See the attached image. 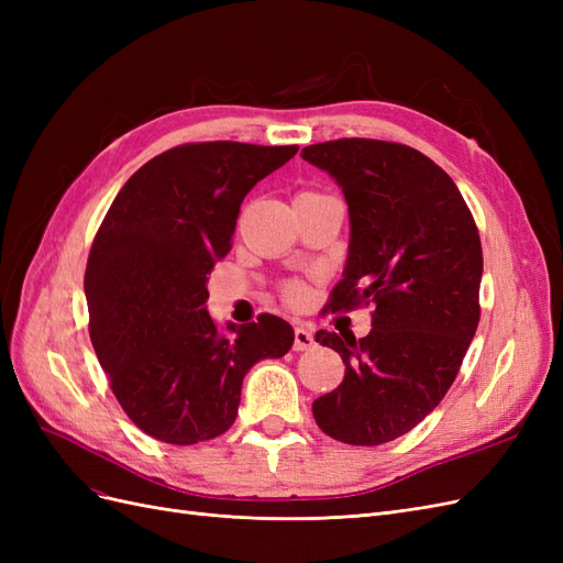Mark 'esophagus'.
Masks as SVG:
<instances>
[{
    "label": "esophagus",
    "mask_w": 563,
    "mask_h": 563,
    "mask_svg": "<svg viewBox=\"0 0 563 563\" xmlns=\"http://www.w3.org/2000/svg\"><path fill=\"white\" fill-rule=\"evenodd\" d=\"M294 338H296L294 340L296 352H305V350H310L314 345V333H312L310 327H305V323H298L296 331H294Z\"/></svg>",
    "instance_id": "esophagus-1"
}]
</instances>
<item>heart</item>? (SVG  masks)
<instances>
[{"label": "heart", "mask_w": 563, "mask_h": 563, "mask_svg": "<svg viewBox=\"0 0 563 563\" xmlns=\"http://www.w3.org/2000/svg\"><path fill=\"white\" fill-rule=\"evenodd\" d=\"M286 294H288V298H300V294H302V288L298 286V284H291L286 288Z\"/></svg>", "instance_id": "obj_1"}]
</instances>
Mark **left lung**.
I'll use <instances>...</instances> for the list:
<instances>
[{
    "mask_svg": "<svg viewBox=\"0 0 563 563\" xmlns=\"http://www.w3.org/2000/svg\"><path fill=\"white\" fill-rule=\"evenodd\" d=\"M300 157L338 183L350 211L333 310L376 305L366 338L317 331L345 378L312 413L343 444L378 446L430 416L457 376L479 323V232L449 174L413 147L340 139Z\"/></svg>",
    "mask_w": 563,
    "mask_h": 563,
    "instance_id": "8db88e82",
    "label": "left lung"
}]
</instances>
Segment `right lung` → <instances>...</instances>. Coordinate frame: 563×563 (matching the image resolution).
Instances as JSON below:
<instances>
[{
	"mask_svg": "<svg viewBox=\"0 0 563 563\" xmlns=\"http://www.w3.org/2000/svg\"><path fill=\"white\" fill-rule=\"evenodd\" d=\"M298 145L190 143L143 164L100 225L84 275L89 333L126 416L166 444L190 446L232 428L242 383L294 345L291 323L207 312L209 275L230 251L251 187Z\"/></svg>",
	"mask_w": 563,
	"mask_h": 563,
	"instance_id": "right-lung-1",
	"label": "right lung"
}]
</instances>
